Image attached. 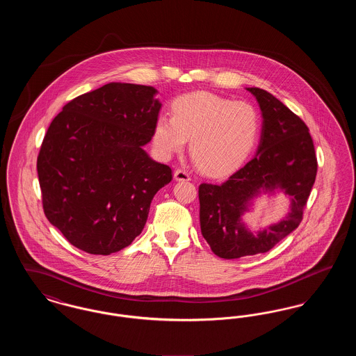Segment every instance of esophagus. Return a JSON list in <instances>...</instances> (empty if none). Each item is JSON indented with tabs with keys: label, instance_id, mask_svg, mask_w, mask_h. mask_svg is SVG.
<instances>
[{
	"label": "esophagus",
	"instance_id": "obj_1",
	"mask_svg": "<svg viewBox=\"0 0 356 356\" xmlns=\"http://www.w3.org/2000/svg\"><path fill=\"white\" fill-rule=\"evenodd\" d=\"M173 176H175L176 181H189L191 180V176L186 170H176Z\"/></svg>",
	"mask_w": 356,
	"mask_h": 356
}]
</instances>
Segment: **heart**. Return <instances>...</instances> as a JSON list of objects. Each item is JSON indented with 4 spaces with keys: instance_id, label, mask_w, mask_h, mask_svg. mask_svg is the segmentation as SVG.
Masks as SVG:
<instances>
[{
    "instance_id": "obj_1",
    "label": "heart",
    "mask_w": 356,
    "mask_h": 356,
    "mask_svg": "<svg viewBox=\"0 0 356 356\" xmlns=\"http://www.w3.org/2000/svg\"><path fill=\"white\" fill-rule=\"evenodd\" d=\"M259 132L260 119L251 104L193 92L173 102L172 116H159L153 144L161 156L170 157L191 138L189 153L197 167L207 175L220 176L247 159Z\"/></svg>"
}]
</instances>
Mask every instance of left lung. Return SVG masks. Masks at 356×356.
<instances>
[{"instance_id":"8db88e82","label":"left lung","mask_w":356,"mask_h":356,"mask_svg":"<svg viewBox=\"0 0 356 356\" xmlns=\"http://www.w3.org/2000/svg\"><path fill=\"white\" fill-rule=\"evenodd\" d=\"M247 90L256 97L263 116L256 154L227 181L199 186L202 235L212 252L222 259L264 254L296 229L318 170L314 141L305 121L267 90ZM276 190L290 196L288 216L252 234L241 216L261 191L274 194Z\"/></svg>"}]
</instances>
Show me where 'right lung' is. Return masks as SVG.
<instances>
[{"instance_id": "1", "label": "right lung", "mask_w": 356, "mask_h": 356, "mask_svg": "<svg viewBox=\"0 0 356 356\" xmlns=\"http://www.w3.org/2000/svg\"><path fill=\"white\" fill-rule=\"evenodd\" d=\"M145 85L109 83L84 93L53 119L37 157L47 219L92 254L128 247L147 222L172 170L143 149L161 104Z\"/></svg>"}]
</instances>
